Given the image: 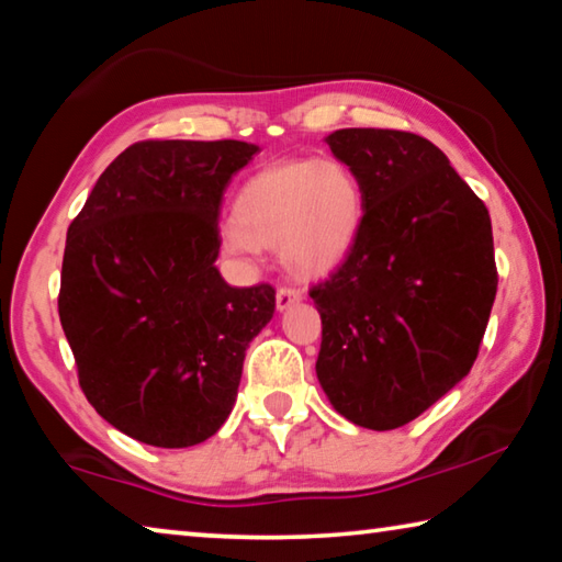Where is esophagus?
<instances>
[{
	"label": "esophagus",
	"instance_id": "esophagus-1",
	"mask_svg": "<svg viewBox=\"0 0 562 562\" xmlns=\"http://www.w3.org/2000/svg\"><path fill=\"white\" fill-rule=\"evenodd\" d=\"M302 300V292L297 288H280L278 294H274V302H278V310H288L294 302Z\"/></svg>",
	"mask_w": 562,
	"mask_h": 562
}]
</instances>
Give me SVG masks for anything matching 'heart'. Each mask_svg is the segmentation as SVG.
I'll return each instance as SVG.
<instances>
[{
    "label": "heart",
    "instance_id": "heart-1",
    "mask_svg": "<svg viewBox=\"0 0 562 562\" xmlns=\"http://www.w3.org/2000/svg\"><path fill=\"white\" fill-rule=\"evenodd\" d=\"M235 223L221 233L223 250L258 258L278 247L297 278H325L355 247L364 223V188L341 160H282L245 180L237 190Z\"/></svg>",
    "mask_w": 562,
    "mask_h": 562
}]
</instances>
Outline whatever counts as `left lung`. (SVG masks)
Segmentation results:
<instances>
[{
    "mask_svg": "<svg viewBox=\"0 0 562 562\" xmlns=\"http://www.w3.org/2000/svg\"><path fill=\"white\" fill-rule=\"evenodd\" d=\"M325 140L364 188V223L347 260L310 290L317 379L351 424L398 429L479 357L498 288L491 215L424 136L341 128Z\"/></svg>",
    "mask_w": 562,
    "mask_h": 562,
    "instance_id": "obj_1",
    "label": "left lung"
}]
</instances>
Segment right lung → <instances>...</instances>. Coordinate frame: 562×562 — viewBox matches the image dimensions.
I'll list each match as a JSON object with an SVG mask.
<instances>
[{
  "label": "right lung",
  "mask_w": 562,
  "mask_h": 562,
  "mask_svg": "<svg viewBox=\"0 0 562 562\" xmlns=\"http://www.w3.org/2000/svg\"><path fill=\"white\" fill-rule=\"evenodd\" d=\"M258 146L138 140L66 233L59 319L89 404L131 439L186 449L221 429L274 288L215 268L223 193Z\"/></svg>",
  "instance_id": "1"
}]
</instances>
